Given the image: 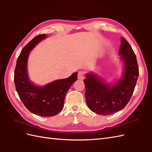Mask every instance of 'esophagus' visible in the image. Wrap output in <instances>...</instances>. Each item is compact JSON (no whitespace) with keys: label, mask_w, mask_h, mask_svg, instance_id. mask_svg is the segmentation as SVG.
<instances>
[{"label":"esophagus","mask_w":152,"mask_h":152,"mask_svg":"<svg viewBox=\"0 0 152 152\" xmlns=\"http://www.w3.org/2000/svg\"><path fill=\"white\" fill-rule=\"evenodd\" d=\"M77 78L79 80H83L84 78V73L83 72L80 71L78 72V75H77Z\"/></svg>","instance_id":"34e87169"}]
</instances>
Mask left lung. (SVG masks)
Masks as SVG:
<instances>
[{
  "instance_id": "1",
  "label": "left lung",
  "mask_w": 152,
  "mask_h": 152,
  "mask_svg": "<svg viewBox=\"0 0 152 152\" xmlns=\"http://www.w3.org/2000/svg\"><path fill=\"white\" fill-rule=\"evenodd\" d=\"M119 54L124 63V72L114 86L105 83L93 73L83 80L85 96L91 111L101 115H109L122 110L130 100L139 75L136 56L129 43L122 37Z\"/></svg>"
}]
</instances>
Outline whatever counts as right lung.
Listing matches in <instances>:
<instances>
[{
	"label": "right lung",
	"mask_w": 152,
	"mask_h": 152,
	"mask_svg": "<svg viewBox=\"0 0 152 152\" xmlns=\"http://www.w3.org/2000/svg\"><path fill=\"white\" fill-rule=\"evenodd\" d=\"M46 36L45 34L38 35L23 48L17 60L14 82L19 98L28 110L39 116H52L62 110L66 93L77 80V72L43 87L36 86L30 82L26 68L28 56L35 46Z\"/></svg>",
	"instance_id": "1"
}]
</instances>
